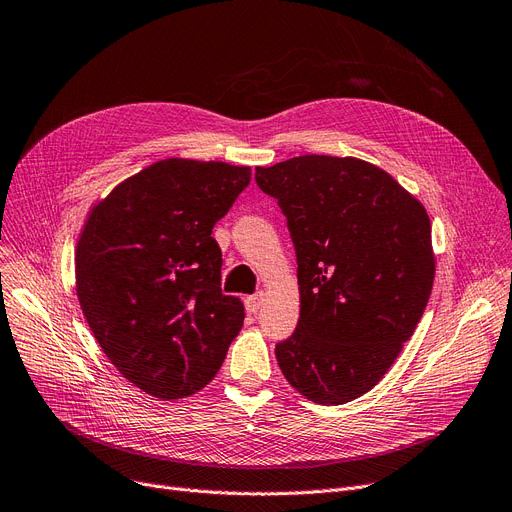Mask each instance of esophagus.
I'll return each instance as SVG.
<instances>
[{"mask_svg": "<svg viewBox=\"0 0 512 512\" xmlns=\"http://www.w3.org/2000/svg\"><path fill=\"white\" fill-rule=\"evenodd\" d=\"M262 300H264L262 292H256V294L248 296V298H245V309H248V313H258L260 306H262Z\"/></svg>", "mask_w": 512, "mask_h": 512, "instance_id": "obj_1", "label": "esophagus"}]
</instances>
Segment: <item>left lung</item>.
<instances>
[{"label": "left lung", "mask_w": 512, "mask_h": 512, "mask_svg": "<svg viewBox=\"0 0 512 512\" xmlns=\"http://www.w3.org/2000/svg\"><path fill=\"white\" fill-rule=\"evenodd\" d=\"M256 182L288 218L298 262L300 317L277 363L306 399L353 401L388 372L431 298V220L355 157H292L256 168Z\"/></svg>", "instance_id": "left-lung-1"}]
</instances>
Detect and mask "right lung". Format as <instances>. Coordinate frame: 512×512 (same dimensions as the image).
<instances>
[{"instance_id": "obj_1", "label": "right lung", "mask_w": 512, "mask_h": 512, "mask_svg": "<svg viewBox=\"0 0 512 512\" xmlns=\"http://www.w3.org/2000/svg\"><path fill=\"white\" fill-rule=\"evenodd\" d=\"M250 178L248 166L163 159L96 203L81 231V311L119 374L157 399L206 386L241 330L212 229Z\"/></svg>"}]
</instances>
